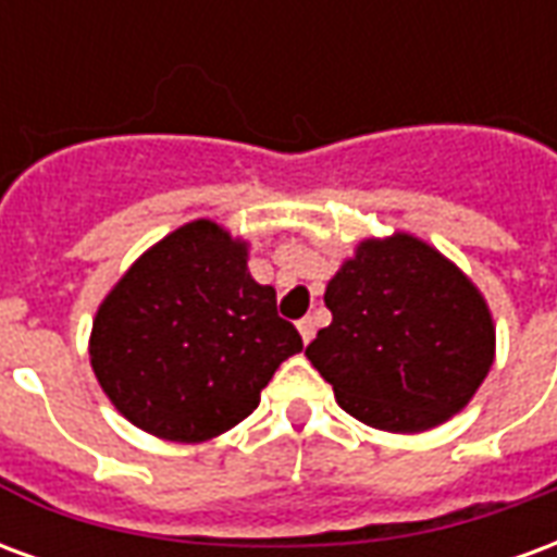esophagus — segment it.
Returning <instances> with one entry per match:
<instances>
[{
  "mask_svg": "<svg viewBox=\"0 0 557 557\" xmlns=\"http://www.w3.org/2000/svg\"><path fill=\"white\" fill-rule=\"evenodd\" d=\"M298 334H301L304 343H310V339H313L315 322H313V319H310V315H307V319H301V322H298Z\"/></svg>",
  "mask_w": 557,
  "mask_h": 557,
  "instance_id": "obj_1",
  "label": "esophagus"
}]
</instances>
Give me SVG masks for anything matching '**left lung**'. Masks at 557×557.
I'll list each match as a JSON object with an SVG mask.
<instances>
[{
  "instance_id": "8db88e82",
  "label": "left lung",
  "mask_w": 557,
  "mask_h": 557,
  "mask_svg": "<svg viewBox=\"0 0 557 557\" xmlns=\"http://www.w3.org/2000/svg\"><path fill=\"white\" fill-rule=\"evenodd\" d=\"M325 304L334 319L307 358L343 411L367 426H442L490 375V304L447 256L409 232L363 238L327 280Z\"/></svg>"
}]
</instances>
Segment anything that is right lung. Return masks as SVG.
<instances>
[{
	"instance_id": "obj_1",
	"label": "right lung",
	"mask_w": 557,
	"mask_h": 557,
	"mask_svg": "<svg viewBox=\"0 0 557 557\" xmlns=\"http://www.w3.org/2000/svg\"><path fill=\"white\" fill-rule=\"evenodd\" d=\"M247 247L214 220H190L101 301L91 370L134 426L163 442L218 438L253 414L274 370L304 349L277 315V292L250 277Z\"/></svg>"
}]
</instances>
